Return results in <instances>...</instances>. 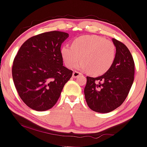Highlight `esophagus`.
<instances>
[{"label": "esophagus", "instance_id": "34e87169", "mask_svg": "<svg viewBox=\"0 0 147 147\" xmlns=\"http://www.w3.org/2000/svg\"><path fill=\"white\" fill-rule=\"evenodd\" d=\"M81 75H82V74H81L80 72H78V71H75V72H73V73H72V77L76 78H78L79 76H80Z\"/></svg>", "mask_w": 147, "mask_h": 147}]
</instances>
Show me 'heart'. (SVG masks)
<instances>
[{"label":"heart","instance_id":"obj_1","mask_svg":"<svg viewBox=\"0 0 147 147\" xmlns=\"http://www.w3.org/2000/svg\"><path fill=\"white\" fill-rule=\"evenodd\" d=\"M65 64L75 65L81 70H90L94 75L105 73L111 67L116 55V47L112 41L98 35H83L72 42V46L65 45L61 48Z\"/></svg>","mask_w":147,"mask_h":147}]
</instances>
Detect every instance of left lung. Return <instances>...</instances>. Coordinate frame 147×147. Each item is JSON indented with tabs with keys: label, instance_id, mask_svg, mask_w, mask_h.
Here are the masks:
<instances>
[{
	"label": "left lung",
	"instance_id": "left-lung-1",
	"mask_svg": "<svg viewBox=\"0 0 147 147\" xmlns=\"http://www.w3.org/2000/svg\"><path fill=\"white\" fill-rule=\"evenodd\" d=\"M116 47L115 61L103 75L87 77L84 92L92 110L107 113L115 110L127 98L134 82V62L127 47L113 38Z\"/></svg>",
	"mask_w": 147,
	"mask_h": 147
}]
</instances>
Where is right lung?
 Wrapping results in <instances>:
<instances>
[{"instance_id": "1", "label": "right lung", "mask_w": 147, "mask_h": 147, "mask_svg": "<svg viewBox=\"0 0 147 147\" xmlns=\"http://www.w3.org/2000/svg\"><path fill=\"white\" fill-rule=\"evenodd\" d=\"M68 33L50 31L31 37L13 60L12 75L19 96L31 109L45 111L60 97L72 71L63 66L60 47Z\"/></svg>"}]
</instances>
